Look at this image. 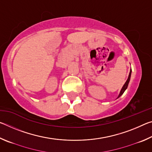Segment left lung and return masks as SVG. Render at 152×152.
I'll list each match as a JSON object with an SVG mask.
<instances>
[{
  "instance_id": "1",
  "label": "left lung",
  "mask_w": 152,
  "mask_h": 152,
  "mask_svg": "<svg viewBox=\"0 0 152 152\" xmlns=\"http://www.w3.org/2000/svg\"><path fill=\"white\" fill-rule=\"evenodd\" d=\"M132 68H131V70H130V72H129V76H128V78H127V81L125 82V83L124 84V85L123 86L122 88H121V91H120V92H119V96H117V99H118V98H119L121 96V95H122L123 93H124V92L126 91V89L127 88L128 84H129V81H130L131 75H132Z\"/></svg>"
}]
</instances>
